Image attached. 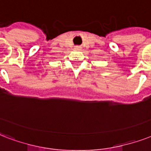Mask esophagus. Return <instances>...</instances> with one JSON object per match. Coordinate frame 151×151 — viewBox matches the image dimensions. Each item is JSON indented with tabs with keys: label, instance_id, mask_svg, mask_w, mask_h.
Segmentation results:
<instances>
[{
	"label": "esophagus",
	"instance_id": "1",
	"mask_svg": "<svg viewBox=\"0 0 151 151\" xmlns=\"http://www.w3.org/2000/svg\"><path fill=\"white\" fill-rule=\"evenodd\" d=\"M82 48L80 47V46H79V45H76V46H75V50H81Z\"/></svg>",
	"mask_w": 151,
	"mask_h": 151
}]
</instances>
